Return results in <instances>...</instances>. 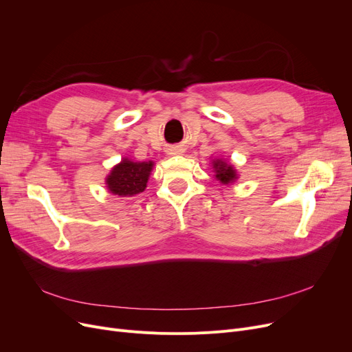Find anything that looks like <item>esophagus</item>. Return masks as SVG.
I'll list each match as a JSON object with an SVG mask.
<instances>
[{
	"label": "esophagus",
	"mask_w": 352,
	"mask_h": 352,
	"mask_svg": "<svg viewBox=\"0 0 352 352\" xmlns=\"http://www.w3.org/2000/svg\"><path fill=\"white\" fill-rule=\"evenodd\" d=\"M175 153H176V152H175ZM175 153H173V155H175Z\"/></svg>",
	"instance_id": "obj_1"
}]
</instances>
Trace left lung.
Segmentation results:
<instances>
[{"label":"left lung","instance_id":"obj_1","mask_svg":"<svg viewBox=\"0 0 352 352\" xmlns=\"http://www.w3.org/2000/svg\"><path fill=\"white\" fill-rule=\"evenodd\" d=\"M212 169L214 172L216 180H219L225 186H229V185H232V183H235L239 177L235 166L225 159H213Z\"/></svg>","mask_w":352,"mask_h":352}]
</instances>
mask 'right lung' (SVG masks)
Returning a JSON list of instances; mask_svg holds the SVG:
<instances>
[{
    "instance_id": "right-lung-1",
    "label": "right lung",
    "mask_w": 352,
    "mask_h": 352,
    "mask_svg": "<svg viewBox=\"0 0 352 352\" xmlns=\"http://www.w3.org/2000/svg\"><path fill=\"white\" fill-rule=\"evenodd\" d=\"M155 163L135 162L129 157H123L120 163L111 167L110 173L106 176V189L109 193L130 197L142 193L147 188V180L153 170Z\"/></svg>"
}]
</instances>
